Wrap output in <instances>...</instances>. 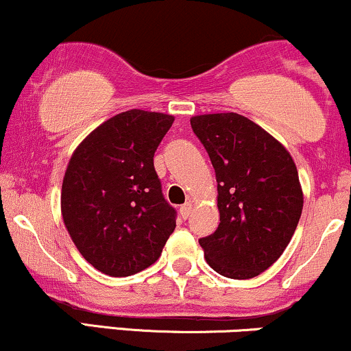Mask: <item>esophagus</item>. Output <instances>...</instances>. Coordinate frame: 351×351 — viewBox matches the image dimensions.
<instances>
[{"instance_id": "34e87169", "label": "esophagus", "mask_w": 351, "mask_h": 351, "mask_svg": "<svg viewBox=\"0 0 351 351\" xmlns=\"http://www.w3.org/2000/svg\"><path fill=\"white\" fill-rule=\"evenodd\" d=\"M189 213H191V203H184L183 206L180 208V216L183 217V219H186L189 216Z\"/></svg>"}]
</instances>
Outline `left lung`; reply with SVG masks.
I'll return each instance as SVG.
<instances>
[{"label": "left lung", "instance_id": "1", "mask_svg": "<svg viewBox=\"0 0 351 351\" xmlns=\"http://www.w3.org/2000/svg\"><path fill=\"white\" fill-rule=\"evenodd\" d=\"M217 181L219 226L201 237L208 264L229 279L269 269L291 243L304 196L292 156L264 128L239 114L191 119Z\"/></svg>", "mask_w": 351, "mask_h": 351}]
</instances>
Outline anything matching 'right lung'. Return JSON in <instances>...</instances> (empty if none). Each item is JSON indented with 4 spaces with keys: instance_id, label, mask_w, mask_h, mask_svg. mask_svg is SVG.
<instances>
[{
    "instance_id": "1",
    "label": "right lung",
    "mask_w": 351,
    "mask_h": 351,
    "mask_svg": "<svg viewBox=\"0 0 351 351\" xmlns=\"http://www.w3.org/2000/svg\"><path fill=\"white\" fill-rule=\"evenodd\" d=\"M158 112H122L75 148L62 181L64 224L88 264L114 277L160 257L176 226L153 156L173 123Z\"/></svg>"
}]
</instances>
